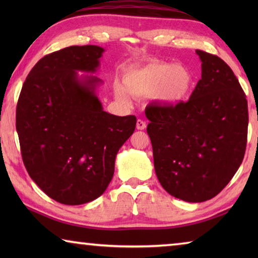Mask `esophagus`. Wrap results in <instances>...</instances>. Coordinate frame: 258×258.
I'll return each instance as SVG.
<instances>
[{
    "instance_id": "34e87169",
    "label": "esophagus",
    "mask_w": 258,
    "mask_h": 258,
    "mask_svg": "<svg viewBox=\"0 0 258 258\" xmlns=\"http://www.w3.org/2000/svg\"><path fill=\"white\" fill-rule=\"evenodd\" d=\"M147 127V124H146V121H143L142 119H138L137 120V128L138 130H145Z\"/></svg>"
}]
</instances>
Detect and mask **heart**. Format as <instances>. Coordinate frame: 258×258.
Listing matches in <instances>:
<instances>
[{
    "instance_id": "obj_1",
    "label": "heart",
    "mask_w": 258,
    "mask_h": 258,
    "mask_svg": "<svg viewBox=\"0 0 258 258\" xmlns=\"http://www.w3.org/2000/svg\"><path fill=\"white\" fill-rule=\"evenodd\" d=\"M195 86L194 74L183 64L150 61L142 66L128 69L124 75V85L113 84L116 98L130 103L134 98L152 95L156 101L167 106H177L189 99Z\"/></svg>"
}]
</instances>
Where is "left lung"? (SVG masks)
<instances>
[{"instance_id": "1", "label": "left lung", "mask_w": 258, "mask_h": 258, "mask_svg": "<svg viewBox=\"0 0 258 258\" xmlns=\"http://www.w3.org/2000/svg\"><path fill=\"white\" fill-rule=\"evenodd\" d=\"M202 78L187 102L146 109L155 172L173 197L203 203L215 197L241 165L248 106L239 81L216 55L197 50Z\"/></svg>"}]
</instances>
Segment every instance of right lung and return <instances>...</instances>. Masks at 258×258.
<instances>
[{
    "label": "right lung",
    "mask_w": 258,
    "mask_h": 258,
    "mask_svg": "<svg viewBox=\"0 0 258 258\" xmlns=\"http://www.w3.org/2000/svg\"><path fill=\"white\" fill-rule=\"evenodd\" d=\"M103 52L75 45L45 55L28 74L17 104L25 167L42 191L64 205L93 202L106 191L117 152L137 124L135 116L103 110L102 81L93 75Z\"/></svg>",
    "instance_id": "right-lung-1"
}]
</instances>
